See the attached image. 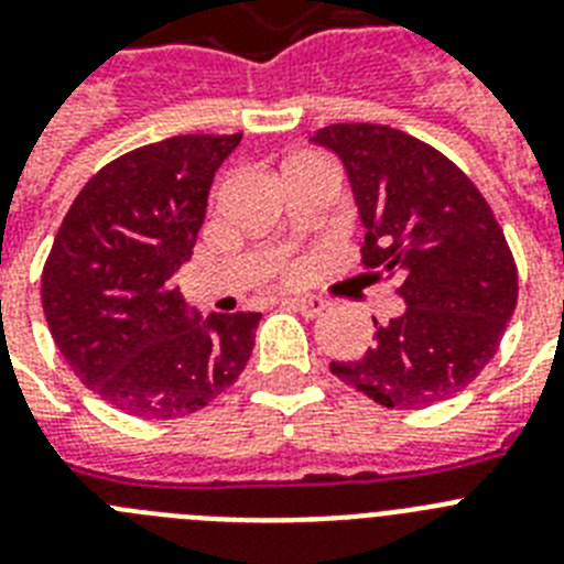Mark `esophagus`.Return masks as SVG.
<instances>
[{
	"label": "esophagus",
	"mask_w": 564,
	"mask_h": 564,
	"mask_svg": "<svg viewBox=\"0 0 564 564\" xmlns=\"http://www.w3.org/2000/svg\"><path fill=\"white\" fill-rule=\"evenodd\" d=\"M285 305L296 307V311L305 316H319L322 311L328 307V302L322 300V296H288Z\"/></svg>",
	"instance_id": "obj_1"
}]
</instances>
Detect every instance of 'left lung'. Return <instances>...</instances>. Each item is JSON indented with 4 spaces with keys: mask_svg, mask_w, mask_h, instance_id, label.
Instances as JSON below:
<instances>
[{
    "mask_svg": "<svg viewBox=\"0 0 564 564\" xmlns=\"http://www.w3.org/2000/svg\"><path fill=\"white\" fill-rule=\"evenodd\" d=\"M311 142L345 167L362 264L397 279L405 302L330 373L384 408L456 397L494 359L517 307V264L494 210L451 159L384 124H328Z\"/></svg>",
    "mask_w": 564,
    "mask_h": 564,
    "instance_id": "obj_1",
    "label": "left lung"
}]
</instances>
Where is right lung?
Here are the masks:
<instances>
[{
  "label": "right lung",
  "mask_w": 564,
  "mask_h": 564,
  "mask_svg": "<svg viewBox=\"0 0 564 564\" xmlns=\"http://www.w3.org/2000/svg\"><path fill=\"white\" fill-rule=\"evenodd\" d=\"M239 142L187 133L137 148L96 173L62 219L42 271L47 328L82 384L117 411L187 416L248 365L262 314L202 316L173 285Z\"/></svg>",
  "instance_id": "obj_1"
}]
</instances>
